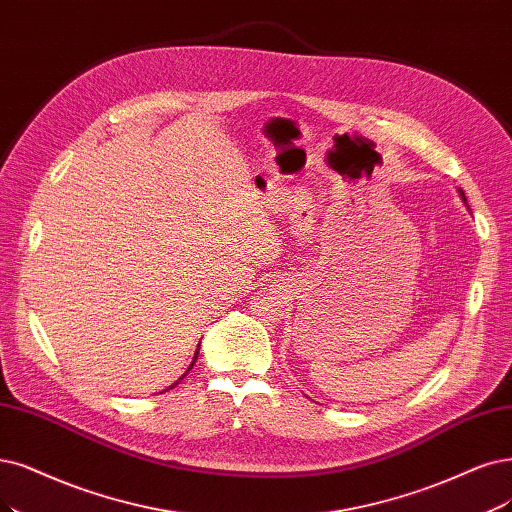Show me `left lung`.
<instances>
[{
    "instance_id": "8db88e82",
    "label": "left lung",
    "mask_w": 512,
    "mask_h": 512,
    "mask_svg": "<svg viewBox=\"0 0 512 512\" xmlns=\"http://www.w3.org/2000/svg\"><path fill=\"white\" fill-rule=\"evenodd\" d=\"M460 196H462V200L466 202V196H464V192H462V189H460Z\"/></svg>"
}]
</instances>
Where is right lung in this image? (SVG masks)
<instances>
[{"instance_id":"add662e5","label":"right lung","mask_w":512,"mask_h":512,"mask_svg":"<svg viewBox=\"0 0 512 512\" xmlns=\"http://www.w3.org/2000/svg\"><path fill=\"white\" fill-rule=\"evenodd\" d=\"M198 352H200V344H198V350H196V354H194V358H192V365H189V367H187V371H185V373H183V375H181V377H179V380H177V382H175V384H173V386H170V388H175V386H177V384H179V382H181V380H183V377H185V375H187V373H189V369H192V367H194V365H196V358H198ZM170 388H166V390H170Z\"/></svg>"}]
</instances>
